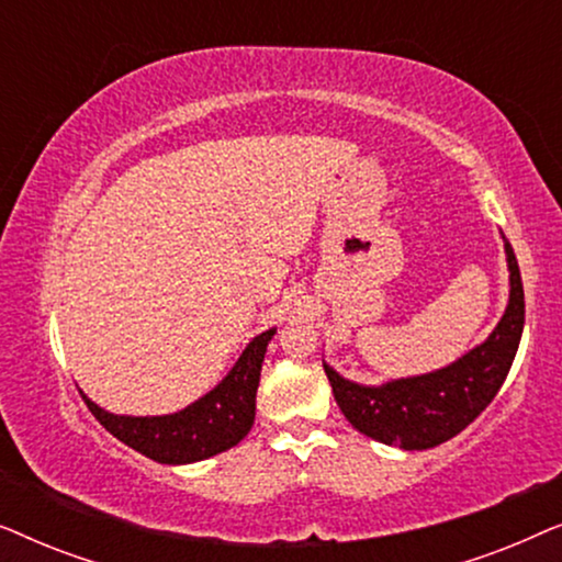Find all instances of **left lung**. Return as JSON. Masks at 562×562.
<instances>
[{"mask_svg": "<svg viewBox=\"0 0 562 562\" xmlns=\"http://www.w3.org/2000/svg\"><path fill=\"white\" fill-rule=\"evenodd\" d=\"M509 304L486 340L440 371L386 381L381 386L342 379L325 363L335 402L358 432L402 450H427L471 425L502 389L525 329V289L509 240Z\"/></svg>", "mask_w": 562, "mask_h": 562, "instance_id": "8db88e82", "label": "left lung"}]
</instances>
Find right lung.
Wrapping results in <instances>:
<instances>
[{
	"mask_svg": "<svg viewBox=\"0 0 562 562\" xmlns=\"http://www.w3.org/2000/svg\"><path fill=\"white\" fill-rule=\"evenodd\" d=\"M273 335L276 327L252 337L222 383L181 412L160 417H125L102 409L87 394L83 402L106 432L156 463L183 465L206 460L235 448L250 432L256 419L260 366Z\"/></svg>",
	"mask_w": 562,
	"mask_h": 562,
	"instance_id": "add662e5",
	"label": "right lung"
}]
</instances>
